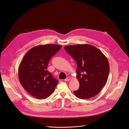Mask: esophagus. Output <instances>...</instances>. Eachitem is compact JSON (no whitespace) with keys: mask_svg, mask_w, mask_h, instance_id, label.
Wrapping results in <instances>:
<instances>
[{"mask_svg":"<svg viewBox=\"0 0 129 129\" xmlns=\"http://www.w3.org/2000/svg\"><path fill=\"white\" fill-rule=\"evenodd\" d=\"M70 78L69 77H68V78H67L66 79H65L64 80L65 81H70Z\"/></svg>","mask_w":129,"mask_h":129,"instance_id":"34e87169","label":"esophagus"}]
</instances>
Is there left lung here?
Wrapping results in <instances>:
<instances>
[{
  "instance_id": "1",
  "label": "left lung",
  "mask_w": 129,
  "mask_h": 129,
  "mask_svg": "<svg viewBox=\"0 0 129 129\" xmlns=\"http://www.w3.org/2000/svg\"><path fill=\"white\" fill-rule=\"evenodd\" d=\"M77 63V78L80 87L74 91L76 96L88 99L98 94L105 86L110 67L107 57L96 47L90 44H77L64 47Z\"/></svg>"
}]
</instances>
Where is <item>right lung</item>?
<instances>
[{
	"mask_svg": "<svg viewBox=\"0 0 129 129\" xmlns=\"http://www.w3.org/2000/svg\"><path fill=\"white\" fill-rule=\"evenodd\" d=\"M62 47L57 44L40 45L30 49L18 67V78L23 88L38 100L49 97L58 81L46 70L48 63Z\"/></svg>",
	"mask_w": 129,
	"mask_h": 129,
	"instance_id": "1",
	"label": "right lung"
}]
</instances>
